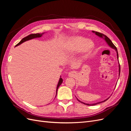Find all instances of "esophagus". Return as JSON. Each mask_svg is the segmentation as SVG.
<instances>
[{
	"mask_svg": "<svg viewBox=\"0 0 131 131\" xmlns=\"http://www.w3.org/2000/svg\"><path fill=\"white\" fill-rule=\"evenodd\" d=\"M68 75L69 77H73L74 75H75V73L73 72H70L68 74Z\"/></svg>",
	"mask_w": 131,
	"mask_h": 131,
	"instance_id": "esophagus-1",
	"label": "esophagus"
}]
</instances>
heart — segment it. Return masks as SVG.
Here are the masks:
<instances>
[{
	"mask_svg": "<svg viewBox=\"0 0 131 131\" xmlns=\"http://www.w3.org/2000/svg\"><path fill=\"white\" fill-rule=\"evenodd\" d=\"M71 46L73 51H79L83 49L85 53H89L92 51L94 47L92 41L88 40L82 37H76L71 41Z\"/></svg>",
	"mask_w": 131,
	"mask_h": 131,
	"instance_id": "1",
	"label": "heart"
}]
</instances>
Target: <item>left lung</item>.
<instances>
[{"label":"left lung","mask_w":131,"mask_h":131,"mask_svg":"<svg viewBox=\"0 0 131 131\" xmlns=\"http://www.w3.org/2000/svg\"><path fill=\"white\" fill-rule=\"evenodd\" d=\"M92 32H93V33H94L95 34H96V35H97V36L100 37H101V38H103V39H104V40H105V41H106V42L107 43H108V45L110 47H112V48H113V49H115V50H116V53H117V59H118V54L117 50V49H116V47L114 45V43L112 42V41H111L110 39L108 37H107L106 36V35H104L103 34H102V33L97 32V31H92ZM118 67H119V69H118V72H119V73H118V74H119V76H120V64H119V65H118ZM109 98L106 99V100H105L101 102H98V103H94V104H88V103H85L80 101V100H79L78 98H77V100H78V101L81 102V103H83V104H85V105H96V104H100V103H102V102H104L106 101V100H108Z\"/></svg>","instance_id":"8db88e82"}]
</instances>
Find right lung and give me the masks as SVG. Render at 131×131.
Returning a JSON list of instances; mask_svg holds the SVG:
<instances>
[{
  "label": "right lung",
  "mask_w": 131,
  "mask_h": 131,
  "mask_svg": "<svg viewBox=\"0 0 131 131\" xmlns=\"http://www.w3.org/2000/svg\"><path fill=\"white\" fill-rule=\"evenodd\" d=\"M43 33H41V34H39V33L31 34H30V35H28V36H27L26 37H25V38H23V39H22V40H21L20 41H19L15 46H18L19 45L21 44L22 43L24 42H25V41H26L31 40V39H32L36 38H40V37H41L42 36V34H43ZM62 82H63V79L61 78V77H60V78H59V80L57 86V89H56V95H57V90H58V88H59V86L62 84Z\"/></svg>",
  "instance_id": "obj_1"
}]
</instances>
